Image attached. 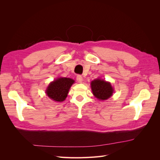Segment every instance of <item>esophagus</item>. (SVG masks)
<instances>
[{
	"mask_svg": "<svg viewBox=\"0 0 160 160\" xmlns=\"http://www.w3.org/2000/svg\"><path fill=\"white\" fill-rule=\"evenodd\" d=\"M76 79H77V82H78V83H82V81H83V77H82V76L80 75H77V77H76Z\"/></svg>",
	"mask_w": 160,
	"mask_h": 160,
	"instance_id": "34e87169",
	"label": "esophagus"
}]
</instances>
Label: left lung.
<instances>
[{
	"label": "left lung",
	"mask_w": 160,
	"mask_h": 160,
	"mask_svg": "<svg viewBox=\"0 0 160 160\" xmlns=\"http://www.w3.org/2000/svg\"><path fill=\"white\" fill-rule=\"evenodd\" d=\"M91 88L93 95L99 100H107L112 96L114 91L109 82L100 79L92 81Z\"/></svg>",
	"instance_id": "1"
}]
</instances>
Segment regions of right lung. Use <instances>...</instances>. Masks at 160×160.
<instances>
[{"mask_svg":"<svg viewBox=\"0 0 160 160\" xmlns=\"http://www.w3.org/2000/svg\"><path fill=\"white\" fill-rule=\"evenodd\" d=\"M74 82L73 79L70 78L59 77L50 83L46 90V93L52 101L62 102L65 100L69 89Z\"/></svg>","mask_w":160,"mask_h":160,"instance_id":"right-lung-1","label":"right lung"}]
</instances>
